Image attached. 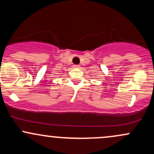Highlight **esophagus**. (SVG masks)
<instances>
[{"label": "esophagus", "mask_w": 154, "mask_h": 154, "mask_svg": "<svg viewBox=\"0 0 154 154\" xmlns=\"http://www.w3.org/2000/svg\"><path fill=\"white\" fill-rule=\"evenodd\" d=\"M74 68H79V65H74Z\"/></svg>", "instance_id": "1"}]
</instances>
